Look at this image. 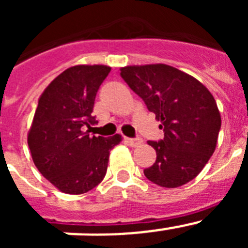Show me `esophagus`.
Returning a JSON list of instances; mask_svg holds the SVG:
<instances>
[{
    "instance_id": "obj_1",
    "label": "esophagus",
    "mask_w": 248,
    "mask_h": 248,
    "mask_svg": "<svg viewBox=\"0 0 248 248\" xmlns=\"http://www.w3.org/2000/svg\"><path fill=\"white\" fill-rule=\"evenodd\" d=\"M125 143L128 144V145H130V146H139V145H141V144H143V140L141 139H139V138H135V139H133V138H125Z\"/></svg>"
}]
</instances>
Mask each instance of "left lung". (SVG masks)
Listing matches in <instances>:
<instances>
[{
  "label": "left lung",
  "mask_w": 248,
  "mask_h": 248,
  "mask_svg": "<svg viewBox=\"0 0 248 248\" xmlns=\"http://www.w3.org/2000/svg\"><path fill=\"white\" fill-rule=\"evenodd\" d=\"M120 76L164 129V139L148 141L156 151L144 170L151 183L172 189L198 176L214 154L221 128L216 100L201 82L168 64L126 65Z\"/></svg>",
  "instance_id": "1"
}]
</instances>
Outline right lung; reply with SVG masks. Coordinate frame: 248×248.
I'll list each match as a JSON object with an SVG mask.
<instances>
[{
    "mask_svg": "<svg viewBox=\"0 0 248 248\" xmlns=\"http://www.w3.org/2000/svg\"><path fill=\"white\" fill-rule=\"evenodd\" d=\"M111 68L80 64L56 77L38 99L27 135L38 171L64 194L88 192L104 179L110 150L122 135L89 137L94 100Z\"/></svg>",
    "mask_w": 248,
    "mask_h": 248,
    "instance_id": "add662e5",
    "label": "right lung"
}]
</instances>
